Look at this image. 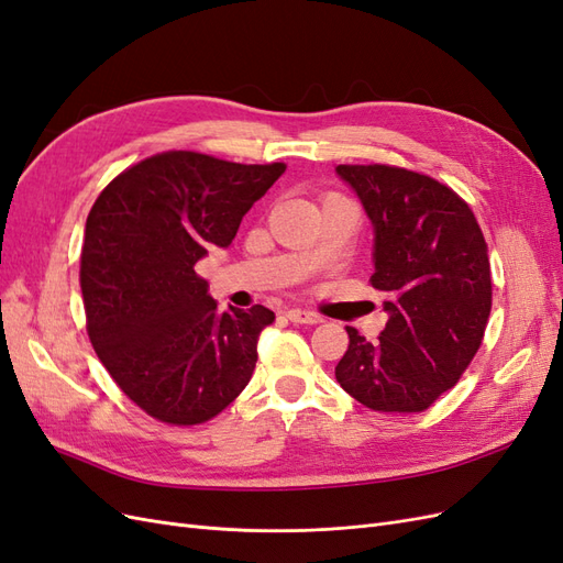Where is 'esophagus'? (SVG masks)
<instances>
[{
	"instance_id": "esophagus-1",
	"label": "esophagus",
	"mask_w": 563,
	"mask_h": 563,
	"mask_svg": "<svg viewBox=\"0 0 563 563\" xmlns=\"http://www.w3.org/2000/svg\"><path fill=\"white\" fill-rule=\"evenodd\" d=\"M286 317L294 323H319L321 321V314L310 312V310H288Z\"/></svg>"
}]
</instances>
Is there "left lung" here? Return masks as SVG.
I'll return each mask as SVG.
<instances>
[{
	"instance_id": "left-lung-1",
	"label": "left lung",
	"mask_w": 563,
	"mask_h": 563,
	"mask_svg": "<svg viewBox=\"0 0 563 563\" xmlns=\"http://www.w3.org/2000/svg\"><path fill=\"white\" fill-rule=\"evenodd\" d=\"M373 228L371 284L385 291L376 343L347 327L335 378L373 411L418 413L451 389L490 314L484 234L451 187L397 166H335Z\"/></svg>"
}]
</instances>
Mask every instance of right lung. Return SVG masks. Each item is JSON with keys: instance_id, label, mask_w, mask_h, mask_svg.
<instances>
[{"instance_id": "right-lung-1", "label": "right lung", "mask_w": 563, "mask_h": 563, "mask_svg": "<svg viewBox=\"0 0 563 563\" xmlns=\"http://www.w3.org/2000/svg\"><path fill=\"white\" fill-rule=\"evenodd\" d=\"M284 168L164 152L126 168L96 199L79 272L89 338L114 383L152 418L203 422L249 385L275 312H218L195 265L232 244Z\"/></svg>"}]
</instances>
